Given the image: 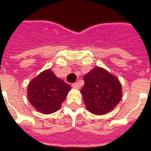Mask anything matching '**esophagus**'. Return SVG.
<instances>
[{"label": "esophagus", "instance_id": "esophagus-1", "mask_svg": "<svg viewBox=\"0 0 151 151\" xmlns=\"http://www.w3.org/2000/svg\"><path fill=\"white\" fill-rule=\"evenodd\" d=\"M72 86L73 87V88H75V89L80 88V85H79V83H78V82H75V83H73V84L72 85Z\"/></svg>", "mask_w": 151, "mask_h": 151}]
</instances>
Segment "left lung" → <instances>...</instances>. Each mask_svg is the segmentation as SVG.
<instances>
[{"mask_svg": "<svg viewBox=\"0 0 151 151\" xmlns=\"http://www.w3.org/2000/svg\"><path fill=\"white\" fill-rule=\"evenodd\" d=\"M81 90L86 108L92 113L104 115L111 111L122 97L120 81L106 69L95 67L84 75Z\"/></svg>", "mask_w": 151, "mask_h": 151, "instance_id": "1", "label": "left lung"}]
</instances>
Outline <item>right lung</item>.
<instances>
[{"mask_svg": "<svg viewBox=\"0 0 151 151\" xmlns=\"http://www.w3.org/2000/svg\"><path fill=\"white\" fill-rule=\"evenodd\" d=\"M71 86L47 69L32 79L28 85L27 98L38 111L51 114L61 107Z\"/></svg>", "mask_w": 151, "mask_h": 151, "instance_id": "right-lung-1", "label": "right lung"}]
</instances>
